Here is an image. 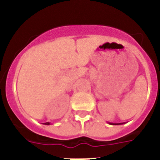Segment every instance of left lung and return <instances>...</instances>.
Returning a JSON list of instances; mask_svg holds the SVG:
<instances>
[{"label": "left lung", "mask_w": 160, "mask_h": 160, "mask_svg": "<svg viewBox=\"0 0 160 160\" xmlns=\"http://www.w3.org/2000/svg\"><path fill=\"white\" fill-rule=\"evenodd\" d=\"M110 124H112V125H119V124H122V123H110Z\"/></svg>", "instance_id": "obj_1"}]
</instances>
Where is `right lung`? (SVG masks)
<instances>
[{"instance_id": "obj_1", "label": "right lung", "mask_w": 160, "mask_h": 160, "mask_svg": "<svg viewBox=\"0 0 160 160\" xmlns=\"http://www.w3.org/2000/svg\"><path fill=\"white\" fill-rule=\"evenodd\" d=\"M44 124H45V125H49V124H50V123H48H48H44Z\"/></svg>"}]
</instances>
